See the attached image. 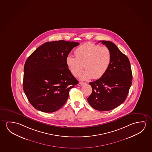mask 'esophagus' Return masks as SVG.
Returning a JSON list of instances; mask_svg holds the SVG:
<instances>
[{"label": "esophagus", "instance_id": "esophagus-1", "mask_svg": "<svg viewBox=\"0 0 152 152\" xmlns=\"http://www.w3.org/2000/svg\"><path fill=\"white\" fill-rule=\"evenodd\" d=\"M85 84V83H84V82H80L79 83H78V85L79 86H82L83 85Z\"/></svg>", "mask_w": 152, "mask_h": 152}]
</instances>
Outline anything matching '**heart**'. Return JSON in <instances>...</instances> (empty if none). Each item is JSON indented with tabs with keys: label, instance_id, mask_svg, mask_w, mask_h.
<instances>
[{
	"label": "heart",
	"instance_id": "obj_1",
	"mask_svg": "<svg viewBox=\"0 0 152 152\" xmlns=\"http://www.w3.org/2000/svg\"><path fill=\"white\" fill-rule=\"evenodd\" d=\"M75 57L68 56L66 65L72 75L78 77L84 68L86 69L81 75L80 79L87 80L103 77L110 68L112 54L106 46L86 42L77 47L74 51Z\"/></svg>",
	"mask_w": 152,
	"mask_h": 152
}]
</instances>
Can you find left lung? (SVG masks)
<instances>
[{
    "label": "left lung",
    "instance_id": "8db88e82",
    "mask_svg": "<svg viewBox=\"0 0 152 152\" xmlns=\"http://www.w3.org/2000/svg\"><path fill=\"white\" fill-rule=\"evenodd\" d=\"M110 49L112 61L103 77L91 82L92 93L87 98L89 105L99 111H109L124 103L132 85V72L128 57L110 41L99 42Z\"/></svg>",
    "mask_w": 152,
    "mask_h": 152
}]
</instances>
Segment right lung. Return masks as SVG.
Segmentation results:
<instances>
[{"mask_svg": "<svg viewBox=\"0 0 152 152\" xmlns=\"http://www.w3.org/2000/svg\"><path fill=\"white\" fill-rule=\"evenodd\" d=\"M79 44L64 40L49 42L28 57L24 66L23 91L36 109L54 112L65 104L70 89L78 84L66 59Z\"/></svg>", "mask_w": 152, "mask_h": 152, "instance_id": "obj_1", "label": "right lung"}]
</instances>
